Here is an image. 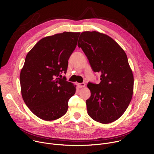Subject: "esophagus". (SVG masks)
<instances>
[{"instance_id":"obj_1","label":"esophagus","mask_w":154,"mask_h":154,"mask_svg":"<svg viewBox=\"0 0 154 154\" xmlns=\"http://www.w3.org/2000/svg\"><path fill=\"white\" fill-rule=\"evenodd\" d=\"M78 86H79V88H83V87L85 86V83H78Z\"/></svg>"}]
</instances>
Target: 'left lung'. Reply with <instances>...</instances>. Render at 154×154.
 Segmentation results:
<instances>
[{
    "mask_svg": "<svg viewBox=\"0 0 154 154\" xmlns=\"http://www.w3.org/2000/svg\"><path fill=\"white\" fill-rule=\"evenodd\" d=\"M93 71L100 75V82H89L91 91L86 104L94 121L108 124L125 112L133 95L134 75L124 51L109 36L98 32H83L78 41Z\"/></svg>",
    "mask_w": 154,
    "mask_h": 154,
    "instance_id": "1",
    "label": "left lung"
}]
</instances>
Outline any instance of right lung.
I'll use <instances>...</instances> for the list:
<instances>
[{
  "label": "right lung",
  "mask_w": 154,
  "mask_h": 154,
  "mask_svg": "<svg viewBox=\"0 0 154 154\" xmlns=\"http://www.w3.org/2000/svg\"><path fill=\"white\" fill-rule=\"evenodd\" d=\"M80 32H64L39 40L27 54L20 73L21 94L30 111L45 121L57 119L68 111L75 85L67 82L68 60Z\"/></svg>",
  "instance_id": "right-lung-1"
}]
</instances>
